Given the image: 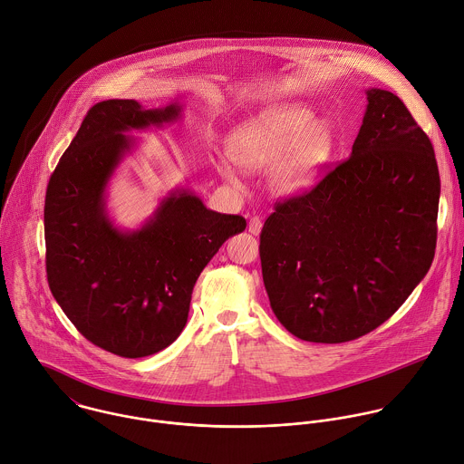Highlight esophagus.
Segmentation results:
<instances>
[{
    "label": "esophagus",
    "instance_id": "1",
    "mask_svg": "<svg viewBox=\"0 0 464 464\" xmlns=\"http://www.w3.org/2000/svg\"><path fill=\"white\" fill-rule=\"evenodd\" d=\"M247 229H249L251 235H260V231H262V220H260L258 217H253V218L249 220V224H247Z\"/></svg>",
    "mask_w": 464,
    "mask_h": 464
}]
</instances>
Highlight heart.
I'll list each match as a JSON object with an SVG mask.
<instances>
[{"instance_id": "1", "label": "heart", "mask_w": 464, "mask_h": 464, "mask_svg": "<svg viewBox=\"0 0 464 464\" xmlns=\"http://www.w3.org/2000/svg\"><path fill=\"white\" fill-rule=\"evenodd\" d=\"M334 136L328 121L298 103L273 105L240 123L229 136V157L246 171L271 168L269 184L278 195L291 197L310 188L332 157ZM218 173L238 184V173L218 162Z\"/></svg>"}]
</instances>
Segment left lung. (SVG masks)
Returning a JSON list of instances; mask_svg holds the SVG:
<instances>
[{"label": "left lung", "instance_id": "8db88e82", "mask_svg": "<svg viewBox=\"0 0 464 464\" xmlns=\"http://www.w3.org/2000/svg\"><path fill=\"white\" fill-rule=\"evenodd\" d=\"M350 159L312 191L275 204L262 278L280 324L339 344L386 323L428 273L440 195L435 152L406 105L368 89Z\"/></svg>", "mask_w": 464, "mask_h": 464}]
</instances>
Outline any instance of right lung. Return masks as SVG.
<instances>
[{
  "label": "right lung",
  "instance_id": "1",
  "mask_svg": "<svg viewBox=\"0 0 464 464\" xmlns=\"http://www.w3.org/2000/svg\"><path fill=\"white\" fill-rule=\"evenodd\" d=\"M179 102L145 109L134 100L92 105L51 175L45 195L47 280L76 330L125 359L159 353L182 334L197 278L220 246L246 229L240 215L211 211L173 189L138 229H120L107 184L134 147L132 129L180 118Z\"/></svg>",
  "mask_w": 464,
  "mask_h": 464
}]
</instances>
